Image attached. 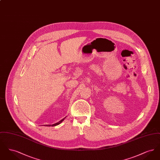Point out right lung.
<instances>
[{
	"label": "right lung",
	"instance_id": "1",
	"mask_svg": "<svg viewBox=\"0 0 160 160\" xmlns=\"http://www.w3.org/2000/svg\"><path fill=\"white\" fill-rule=\"evenodd\" d=\"M67 118V116L65 118H63V119H62V120H61V121H59V122H57V123H54V124H53V125H44V126H48V127H50V126H52V127H53V126H56V125H59V124H60L61 123V122H62L65 118Z\"/></svg>",
	"mask_w": 160,
	"mask_h": 160
}]
</instances>
